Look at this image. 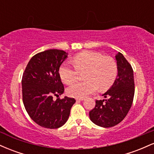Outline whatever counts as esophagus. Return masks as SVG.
<instances>
[{"label":"esophagus","mask_w":154,"mask_h":154,"mask_svg":"<svg viewBox=\"0 0 154 154\" xmlns=\"http://www.w3.org/2000/svg\"><path fill=\"white\" fill-rule=\"evenodd\" d=\"M84 99V98H76V100H77V101H81V100H83Z\"/></svg>","instance_id":"obj_1"}]
</instances>
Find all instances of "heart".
I'll return each instance as SVG.
<instances>
[{"label":"heart","mask_w":154,"mask_h":154,"mask_svg":"<svg viewBox=\"0 0 154 154\" xmlns=\"http://www.w3.org/2000/svg\"><path fill=\"white\" fill-rule=\"evenodd\" d=\"M72 63L64 62L59 68V75L65 84L75 82L79 73L85 71L86 80L73 84L67 89L69 95L83 98L96 91L109 88L114 82L118 73L116 62L112 58L105 57L102 54L92 51H83L72 58Z\"/></svg>","instance_id":"obj_1"}]
</instances>
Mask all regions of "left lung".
I'll use <instances>...</instances> for the list:
<instances>
[{"label":"left lung","mask_w":154,"mask_h":154,"mask_svg":"<svg viewBox=\"0 0 154 154\" xmlns=\"http://www.w3.org/2000/svg\"><path fill=\"white\" fill-rule=\"evenodd\" d=\"M118 75L114 84L102 95L106 99L96 100L95 106L89 112L93 123L111 128L121 122L132 106L135 94L133 70L121 53L116 55Z\"/></svg>","instance_id":"obj_1"}]
</instances>
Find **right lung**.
Listing matches in <instances>:
<instances>
[{"mask_svg": "<svg viewBox=\"0 0 154 154\" xmlns=\"http://www.w3.org/2000/svg\"><path fill=\"white\" fill-rule=\"evenodd\" d=\"M67 53L50 49L35 54L29 60L22 79V99L25 109L35 123L57 129L68 120L75 99L65 96L54 100L64 91L59 71Z\"/></svg>", "mask_w": 154, "mask_h": 154, "instance_id": "1", "label": "right lung"}]
</instances>
